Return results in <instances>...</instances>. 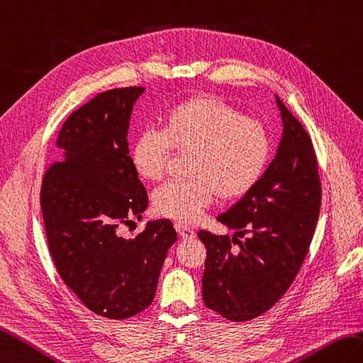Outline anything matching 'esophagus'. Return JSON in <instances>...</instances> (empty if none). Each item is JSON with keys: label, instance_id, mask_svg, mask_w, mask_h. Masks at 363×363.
I'll list each match as a JSON object with an SVG mask.
<instances>
[{"label": "esophagus", "instance_id": "1", "mask_svg": "<svg viewBox=\"0 0 363 363\" xmlns=\"http://www.w3.org/2000/svg\"><path fill=\"white\" fill-rule=\"evenodd\" d=\"M175 230H177V233H179V236L182 239H194V236H196V231L183 223H175Z\"/></svg>", "mask_w": 363, "mask_h": 363}]
</instances>
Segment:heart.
<instances>
[{
  "label": "heart",
  "instance_id": "obj_1",
  "mask_svg": "<svg viewBox=\"0 0 363 363\" xmlns=\"http://www.w3.org/2000/svg\"><path fill=\"white\" fill-rule=\"evenodd\" d=\"M172 152L188 154V179L167 182L152 197L155 211L180 223L199 220L216 196H247L265 172L272 138L264 123L248 118L213 96H199L172 107L160 130L147 128L130 147V163L140 179L158 182Z\"/></svg>",
  "mask_w": 363,
  "mask_h": 363
}]
</instances>
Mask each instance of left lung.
Here are the masks:
<instances>
[{
  "label": "left lung",
  "instance_id": "left-lung-1",
  "mask_svg": "<svg viewBox=\"0 0 363 363\" xmlns=\"http://www.w3.org/2000/svg\"><path fill=\"white\" fill-rule=\"evenodd\" d=\"M283 138L259 183L217 217L236 236L199 231L206 247L202 296L230 321L262 315L292 286L309 252L321 206L317 157L309 133L277 96ZM238 243L235 250L232 245Z\"/></svg>",
  "mask_w": 363,
  "mask_h": 363
}]
</instances>
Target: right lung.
I'll return each instance as SVG.
<instances>
[{
	"mask_svg": "<svg viewBox=\"0 0 363 363\" xmlns=\"http://www.w3.org/2000/svg\"><path fill=\"white\" fill-rule=\"evenodd\" d=\"M144 86L98 93L63 123L60 158L48 166L40 205L63 283L96 315L125 320L154 301L160 270L177 240L171 220L149 222L132 239L121 225L141 219L147 192L128 155V121Z\"/></svg>",
	"mask_w": 363,
	"mask_h": 363,
	"instance_id": "add662e5",
	"label": "right lung"
}]
</instances>
